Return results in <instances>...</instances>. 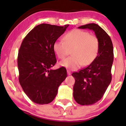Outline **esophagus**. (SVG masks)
I'll return each instance as SVG.
<instances>
[{"label": "esophagus", "instance_id": "1", "mask_svg": "<svg viewBox=\"0 0 126 126\" xmlns=\"http://www.w3.org/2000/svg\"><path fill=\"white\" fill-rule=\"evenodd\" d=\"M67 75H71V72H70V70H67Z\"/></svg>", "mask_w": 126, "mask_h": 126}]
</instances>
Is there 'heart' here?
Instances as JSON below:
<instances>
[{
  "label": "heart",
  "instance_id": "b5f03b06",
  "mask_svg": "<svg viewBox=\"0 0 126 126\" xmlns=\"http://www.w3.org/2000/svg\"><path fill=\"white\" fill-rule=\"evenodd\" d=\"M63 41H56L53 50L57 57L64 59L72 51L71 57L60 62L62 67L76 70L82 64L88 66L97 57L99 50V41L96 35L87 31L75 30L68 32Z\"/></svg>",
  "mask_w": 126,
  "mask_h": 126
}]
</instances>
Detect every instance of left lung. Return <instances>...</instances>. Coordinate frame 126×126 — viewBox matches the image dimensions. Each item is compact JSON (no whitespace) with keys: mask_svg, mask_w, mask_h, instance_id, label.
<instances>
[{"mask_svg":"<svg viewBox=\"0 0 126 126\" xmlns=\"http://www.w3.org/2000/svg\"><path fill=\"white\" fill-rule=\"evenodd\" d=\"M78 28L92 30L99 41V50L94 61L88 67L72 74L75 79V100L80 105H92L102 98L111 83L113 46L110 36L97 24H88Z\"/></svg>","mask_w":126,"mask_h":126,"instance_id":"8db88e82","label":"left lung"}]
</instances>
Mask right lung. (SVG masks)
I'll return each mask as SVG.
<instances>
[{"mask_svg":"<svg viewBox=\"0 0 126 126\" xmlns=\"http://www.w3.org/2000/svg\"><path fill=\"white\" fill-rule=\"evenodd\" d=\"M69 25L42 24L26 35L19 50V82L26 95L38 104L53 101L59 86L67 77L66 68H51L57 62L53 44Z\"/></svg>","mask_w":126,"mask_h":126,"instance_id":"right-lung-1","label":"right lung"}]
</instances>
